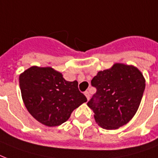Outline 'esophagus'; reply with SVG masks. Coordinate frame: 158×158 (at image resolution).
I'll list each match as a JSON object with an SVG mask.
<instances>
[{
	"label": "esophagus",
	"instance_id": "1",
	"mask_svg": "<svg viewBox=\"0 0 158 158\" xmlns=\"http://www.w3.org/2000/svg\"><path fill=\"white\" fill-rule=\"evenodd\" d=\"M85 97L87 98V100H89V99H90V92H89V91H87V90H86V91H85Z\"/></svg>",
	"mask_w": 158,
	"mask_h": 158
}]
</instances>
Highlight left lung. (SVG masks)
I'll use <instances>...</instances> for the list:
<instances>
[{
  "label": "left lung",
  "instance_id": "1",
  "mask_svg": "<svg viewBox=\"0 0 158 158\" xmlns=\"http://www.w3.org/2000/svg\"><path fill=\"white\" fill-rule=\"evenodd\" d=\"M96 88L87 106L94 112L99 126L117 129L131 120L139 107L145 89V79L137 68L114 63L100 71L91 80Z\"/></svg>",
  "mask_w": 158,
  "mask_h": 158
}]
</instances>
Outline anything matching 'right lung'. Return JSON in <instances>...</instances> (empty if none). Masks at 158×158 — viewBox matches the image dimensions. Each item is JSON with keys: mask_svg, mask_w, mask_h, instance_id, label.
Masks as SVG:
<instances>
[{"mask_svg": "<svg viewBox=\"0 0 158 158\" xmlns=\"http://www.w3.org/2000/svg\"><path fill=\"white\" fill-rule=\"evenodd\" d=\"M19 87L29 114L48 127L62 124L71 114L87 101L78 82L68 81L53 68L33 66L19 75Z\"/></svg>", "mask_w": 158, "mask_h": 158, "instance_id": "1", "label": "right lung"}]
</instances>
